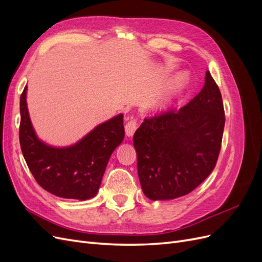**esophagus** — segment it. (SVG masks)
Returning a JSON list of instances; mask_svg holds the SVG:
<instances>
[{"mask_svg":"<svg viewBox=\"0 0 262 262\" xmlns=\"http://www.w3.org/2000/svg\"><path fill=\"white\" fill-rule=\"evenodd\" d=\"M137 128H138V121H137V119L131 118L130 120L128 121V123H126L125 126H124L125 134H126V136H128V137H132L133 134H134V132H136Z\"/></svg>","mask_w":262,"mask_h":262,"instance_id":"1","label":"esophagus"}]
</instances>
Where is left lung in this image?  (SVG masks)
<instances>
[{"instance_id":"1","label":"left lung","mask_w":262,"mask_h":262,"mask_svg":"<svg viewBox=\"0 0 262 262\" xmlns=\"http://www.w3.org/2000/svg\"><path fill=\"white\" fill-rule=\"evenodd\" d=\"M204 81L201 92L186 106L145 118L134 133L139 179L150 200L188 194L215 167L225 115L209 71Z\"/></svg>"}]
</instances>
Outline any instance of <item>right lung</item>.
Returning <instances> with one entry per match:
<instances>
[{"mask_svg":"<svg viewBox=\"0 0 262 262\" xmlns=\"http://www.w3.org/2000/svg\"><path fill=\"white\" fill-rule=\"evenodd\" d=\"M26 94L27 86L20 96L19 143L36 181L48 192L66 199L84 201L96 195L109 158L123 141V115L98 124L73 145L55 147L37 137Z\"/></svg>","mask_w":262,"mask_h":262,"instance_id":"obj_1","label":"right lung"}]
</instances>
